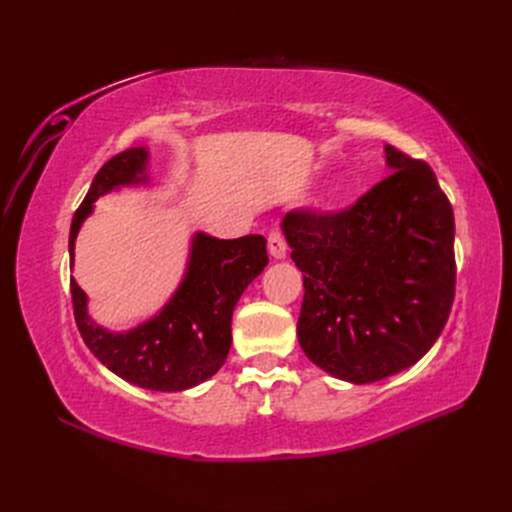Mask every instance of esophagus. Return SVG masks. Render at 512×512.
I'll use <instances>...</instances> for the list:
<instances>
[{
	"mask_svg": "<svg viewBox=\"0 0 512 512\" xmlns=\"http://www.w3.org/2000/svg\"><path fill=\"white\" fill-rule=\"evenodd\" d=\"M267 247H269V254H271L275 260L286 258L288 245H286V239H284V235H282L280 230H273V232H271L269 239H267Z\"/></svg>",
	"mask_w": 512,
	"mask_h": 512,
	"instance_id": "1",
	"label": "esophagus"
}]
</instances>
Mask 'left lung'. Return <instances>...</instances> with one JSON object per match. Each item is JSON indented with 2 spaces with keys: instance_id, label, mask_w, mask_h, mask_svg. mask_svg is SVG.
Wrapping results in <instances>:
<instances>
[{
  "instance_id": "left-lung-1",
  "label": "left lung",
  "mask_w": 512,
  "mask_h": 512,
  "mask_svg": "<svg viewBox=\"0 0 512 512\" xmlns=\"http://www.w3.org/2000/svg\"><path fill=\"white\" fill-rule=\"evenodd\" d=\"M393 173L337 213L282 222L303 275L307 359L352 384L389 378L436 344L455 299L453 207L427 162L386 145Z\"/></svg>"
}]
</instances>
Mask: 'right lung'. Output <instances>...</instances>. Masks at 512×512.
<instances>
[{
    "mask_svg": "<svg viewBox=\"0 0 512 512\" xmlns=\"http://www.w3.org/2000/svg\"><path fill=\"white\" fill-rule=\"evenodd\" d=\"M147 162V147H132L98 170L72 218L70 260L79 228L96 200L119 185L147 183ZM267 262V239L262 235L215 239L196 232L188 269L158 316L126 333L106 331L89 318L87 294L70 280L76 327L96 359L126 382L164 393L192 389L224 365L232 342V309Z\"/></svg>",
    "mask_w": 512,
    "mask_h": 512,
    "instance_id": "1",
    "label": "right lung"
}]
</instances>
